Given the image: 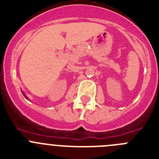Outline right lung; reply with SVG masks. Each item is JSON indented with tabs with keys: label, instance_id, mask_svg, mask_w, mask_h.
<instances>
[{
	"label": "right lung",
	"instance_id": "right-lung-1",
	"mask_svg": "<svg viewBox=\"0 0 159 159\" xmlns=\"http://www.w3.org/2000/svg\"><path fill=\"white\" fill-rule=\"evenodd\" d=\"M24 95H25V94H24ZM25 97H26V96H25Z\"/></svg>",
	"mask_w": 159,
	"mask_h": 159
}]
</instances>
